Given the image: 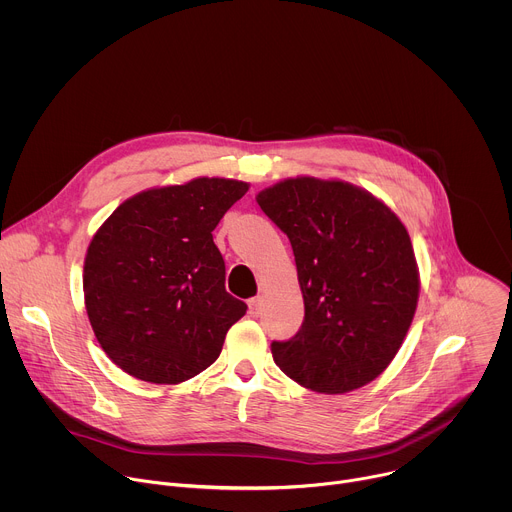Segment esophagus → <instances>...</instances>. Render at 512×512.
Here are the masks:
<instances>
[{
  "instance_id": "1",
  "label": "esophagus",
  "mask_w": 512,
  "mask_h": 512,
  "mask_svg": "<svg viewBox=\"0 0 512 512\" xmlns=\"http://www.w3.org/2000/svg\"><path fill=\"white\" fill-rule=\"evenodd\" d=\"M249 312H251V316H259V312H261V298H251L249 300Z\"/></svg>"
}]
</instances>
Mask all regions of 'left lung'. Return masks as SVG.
I'll return each mask as SVG.
<instances>
[{
	"label": "left lung",
	"mask_w": 512,
	"mask_h": 512,
	"mask_svg": "<svg viewBox=\"0 0 512 512\" xmlns=\"http://www.w3.org/2000/svg\"><path fill=\"white\" fill-rule=\"evenodd\" d=\"M294 249L302 328L273 340L277 367L316 393H348L377 379L417 308L419 279L403 223L346 182L283 180L257 194Z\"/></svg>",
	"instance_id": "1"
}]
</instances>
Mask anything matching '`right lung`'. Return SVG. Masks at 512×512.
I'll use <instances>...</instances> for the list:
<instances>
[{
    "label": "right lung",
    "instance_id": "add662e5",
    "mask_svg": "<svg viewBox=\"0 0 512 512\" xmlns=\"http://www.w3.org/2000/svg\"><path fill=\"white\" fill-rule=\"evenodd\" d=\"M249 184L196 178L125 200L93 237L85 304L107 356L127 375L176 385L208 369L247 304L225 289L212 231Z\"/></svg>",
    "mask_w": 512,
    "mask_h": 512
}]
</instances>
